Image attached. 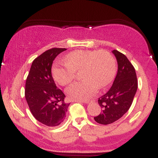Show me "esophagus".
<instances>
[{
    "instance_id": "34e87169",
    "label": "esophagus",
    "mask_w": 158,
    "mask_h": 158,
    "mask_svg": "<svg viewBox=\"0 0 158 158\" xmlns=\"http://www.w3.org/2000/svg\"><path fill=\"white\" fill-rule=\"evenodd\" d=\"M79 102H82V103H85V104H88L90 102L89 100H82V101H79Z\"/></svg>"
}]
</instances>
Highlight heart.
Here are the masks:
<instances>
[{"instance_id":"heart-1","label":"heart","mask_w":158,"mask_h":158,"mask_svg":"<svg viewBox=\"0 0 158 158\" xmlns=\"http://www.w3.org/2000/svg\"><path fill=\"white\" fill-rule=\"evenodd\" d=\"M64 63L54 65L53 79L59 85H68L80 73L83 79L73 83L66 90L69 98L86 100L97 93L98 88H104L113 80L116 62L113 56L106 50H76L64 57Z\"/></svg>"}]
</instances>
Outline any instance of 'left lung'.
I'll return each mask as SVG.
<instances>
[{
  "instance_id": "obj_1",
  "label": "left lung",
  "mask_w": 158,
  "mask_h": 158,
  "mask_svg": "<svg viewBox=\"0 0 158 158\" xmlns=\"http://www.w3.org/2000/svg\"><path fill=\"white\" fill-rule=\"evenodd\" d=\"M117 61V73L109 90L99 98L102 112L94 117L97 123L108 125L118 120L131 107L137 90L135 69L124 54L112 50Z\"/></svg>"
}]
</instances>
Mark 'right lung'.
<instances>
[{
  "instance_id": "right-lung-1",
  "label": "right lung",
  "mask_w": 158,
  "mask_h": 158,
  "mask_svg": "<svg viewBox=\"0 0 158 158\" xmlns=\"http://www.w3.org/2000/svg\"><path fill=\"white\" fill-rule=\"evenodd\" d=\"M67 49L52 48L32 61L25 85V98L33 117L50 127L57 126L66 117L69 106L65 95L56 87L52 77L54 59Z\"/></svg>"
}]
</instances>
